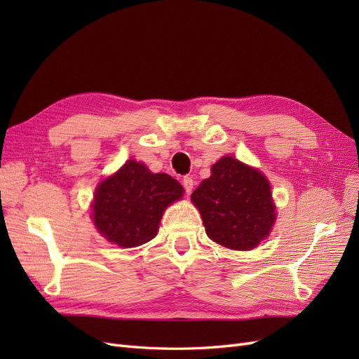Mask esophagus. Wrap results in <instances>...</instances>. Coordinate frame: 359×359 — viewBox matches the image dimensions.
Listing matches in <instances>:
<instances>
[{"label": "esophagus", "mask_w": 359, "mask_h": 359, "mask_svg": "<svg viewBox=\"0 0 359 359\" xmlns=\"http://www.w3.org/2000/svg\"><path fill=\"white\" fill-rule=\"evenodd\" d=\"M182 186H184V190H186V193H187V194H190V193L193 191L194 182H193V180H191L190 177H184V180H182Z\"/></svg>", "instance_id": "obj_1"}]
</instances>
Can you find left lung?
I'll return each mask as SVG.
<instances>
[{
    "mask_svg": "<svg viewBox=\"0 0 359 359\" xmlns=\"http://www.w3.org/2000/svg\"><path fill=\"white\" fill-rule=\"evenodd\" d=\"M206 235L232 250H252L276 223L273 193L262 172L224 156L211 168V177L191 193Z\"/></svg>",
    "mask_w": 359,
    "mask_h": 359,
    "instance_id": "8db88e82",
    "label": "left lung"
}]
</instances>
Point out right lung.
I'll use <instances>...</instances> for the list:
<instances>
[{
    "instance_id": "add662e5",
    "label": "right lung",
    "mask_w": 359,
    "mask_h": 359,
    "mask_svg": "<svg viewBox=\"0 0 359 359\" xmlns=\"http://www.w3.org/2000/svg\"><path fill=\"white\" fill-rule=\"evenodd\" d=\"M182 193L184 189L175 178L153 173L144 163L128 160L95 189V229L123 248L142 245L157 235L163 212L181 199Z\"/></svg>"
}]
</instances>
